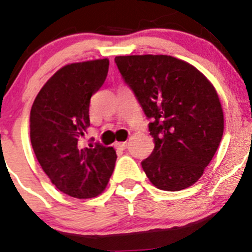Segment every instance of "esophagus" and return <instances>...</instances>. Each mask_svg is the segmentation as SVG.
I'll return each instance as SVG.
<instances>
[{
    "label": "esophagus",
    "instance_id": "esophagus-1",
    "mask_svg": "<svg viewBox=\"0 0 252 252\" xmlns=\"http://www.w3.org/2000/svg\"><path fill=\"white\" fill-rule=\"evenodd\" d=\"M115 145L118 148H121V149H126V145H128V143L126 142H119V143H115Z\"/></svg>",
    "mask_w": 252,
    "mask_h": 252
}]
</instances>
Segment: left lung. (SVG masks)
I'll use <instances>...</instances> for the list:
<instances>
[{
    "label": "left lung",
    "instance_id": "obj_1",
    "mask_svg": "<svg viewBox=\"0 0 252 252\" xmlns=\"http://www.w3.org/2000/svg\"><path fill=\"white\" fill-rule=\"evenodd\" d=\"M115 63L152 119L154 150L142 161L148 179L165 191L191 187L224 133V112L215 87L194 65L171 56H117Z\"/></svg>",
    "mask_w": 252,
    "mask_h": 252
}]
</instances>
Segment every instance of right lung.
Returning <instances> with one entry per match:
<instances>
[{
	"label": "right lung",
	"mask_w": 252,
	"mask_h": 252,
	"mask_svg": "<svg viewBox=\"0 0 252 252\" xmlns=\"http://www.w3.org/2000/svg\"><path fill=\"white\" fill-rule=\"evenodd\" d=\"M108 68V58L65 64L31 108V144L39 165L58 190L77 199L102 194L117 160L112 147L81 145L91 124V97L104 83Z\"/></svg>",
	"instance_id": "obj_1"
}]
</instances>
